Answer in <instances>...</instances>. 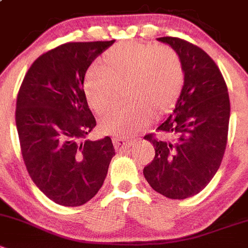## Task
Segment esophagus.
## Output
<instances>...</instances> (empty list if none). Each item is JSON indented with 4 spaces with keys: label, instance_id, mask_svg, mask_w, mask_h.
Listing matches in <instances>:
<instances>
[{
    "label": "esophagus",
    "instance_id": "1",
    "mask_svg": "<svg viewBox=\"0 0 248 248\" xmlns=\"http://www.w3.org/2000/svg\"><path fill=\"white\" fill-rule=\"evenodd\" d=\"M113 144H114V147L118 150H126L134 144L133 140L128 139H123V138H114L113 139Z\"/></svg>",
    "mask_w": 248,
    "mask_h": 248
}]
</instances>
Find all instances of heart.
<instances>
[{
    "label": "heart",
    "instance_id": "heart-1",
    "mask_svg": "<svg viewBox=\"0 0 248 248\" xmlns=\"http://www.w3.org/2000/svg\"><path fill=\"white\" fill-rule=\"evenodd\" d=\"M126 83L130 103L107 113L101 129L110 135L126 138L144 130L155 114L167 112L181 96L185 67L171 46L140 42L120 43L107 50L103 66L91 63L83 77L88 106L98 114L114 104L118 86Z\"/></svg>",
    "mask_w": 248,
    "mask_h": 248
}]
</instances>
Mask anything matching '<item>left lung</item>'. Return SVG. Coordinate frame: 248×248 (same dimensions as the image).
<instances>
[{"instance_id":"1","label":"left lung","mask_w":248,"mask_h":248,"mask_svg":"<svg viewBox=\"0 0 248 248\" xmlns=\"http://www.w3.org/2000/svg\"><path fill=\"white\" fill-rule=\"evenodd\" d=\"M157 40L181 56L185 86L173 113L157 128L171 135V141L145 135L155 157L144 176L160 194L186 199L203 190L219 170L228 142L230 99L219 67L203 49L173 36Z\"/></svg>"}]
</instances>
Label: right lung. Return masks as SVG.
I'll return each instance as SVG.
<instances>
[{"label":"right lung","mask_w":248,"mask_h":248,"mask_svg":"<svg viewBox=\"0 0 248 248\" xmlns=\"http://www.w3.org/2000/svg\"><path fill=\"white\" fill-rule=\"evenodd\" d=\"M114 43H65L36 59L17 96L24 165L50 201L79 206L97 194L115 155L112 139L86 140L96 126L83 91L92 61Z\"/></svg>","instance_id":"right-lung-1"}]
</instances>
